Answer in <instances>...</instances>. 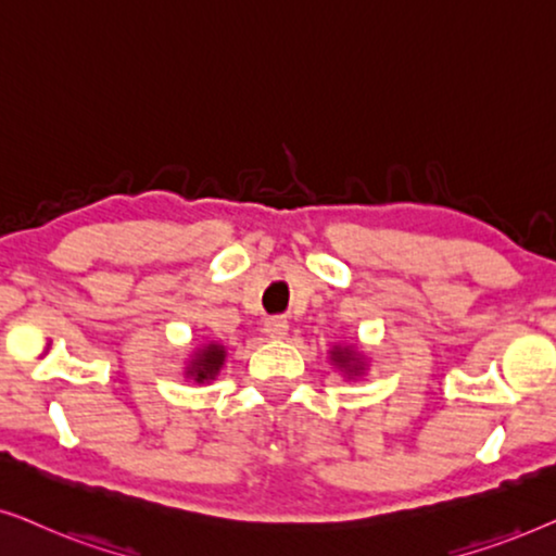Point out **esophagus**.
<instances>
[{
    "label": "esophagus",
    "mask_w": 556,
    "mask_h": 556,
    "mask_svg": "<svg viewBox=\"0 0 556 556\" xmlns=\"http://www.w3.org/2000/svg\"><path fill=\"white\" fill-rule=\"evenodd\" d=\"M263 331H265V337H270V339H283L288 333V321L283 316H270L263 321Z\"/></svg>",
    "instance_id": "1"
}]
</instances>
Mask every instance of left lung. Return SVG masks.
Returning a JSON list of instances; mask_svg holds the SVG:
<instances>
[{
    "instance_id": "8db88e82",
    "label": "left lung",
    "mask_w": 556,
    "mask_h": 556,
    "mask_svg": "<svg viewBox=\"0 0 556 556\" xmlns=\"http://www.w3.org/2000/svg\"><path fill=\"white\" fill-rule=\"evenodd\" d=\"M333 362L339 364V367H344L349 375H356L359 371V359H356L354 349H333Z\"/></svg>"
}]
</instances>
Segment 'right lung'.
<instances>
[{"label": "right lung", "mask_w": 556, "mask_h": 556, "mask_svg": "<svg viewBox=\"0 0 556 556\" xmlns=\"http://www.w3.org/2000/svg\"><path fill=\"white\" fill-rule=\"evenodd\" d=\"M223 362H225V349L219 344H207L200 354L194 356L192 367H189V375L197 377V382L215 379L219 367H223Z\"/></svg>", "instance_id": "add662e5"}]
</instances>
